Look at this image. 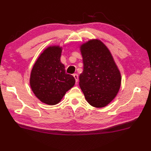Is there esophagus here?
Returning <instances> with one entry per match:
<instances>
[{"label": "esophagus", "mask_w": 151, "mask_h": 151, "mask_svg": "<svg viewBox=\"0 0 151 151\" xmlns=\"http://www.w3.org/2000/svg\"><path fill=\"white\" fill-rule=\"evenodd\" d=\"M73 76H74V78H75V81H76V82L77 83L78 82V75L76 73H75V74H73Z\"/></svg>", "instance_id": "obj_1"}]
</instances>
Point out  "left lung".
I'll return each instance as SVG.
<instances>
[{
  "label": "left lung",
  "mask_w": 151,
  "mask_h": 151,
  "mask_svg": "<svg viewBox=\"0 0 151 151\" xmlns=\"http://www.w3.org/2000/svg\"><path fill=\"white\" fill-rule=\"evenodd\" d=\"M84 69L79 85L88 103L104 107L117 95L121 86L119 70L105 45L93 40L81 47Z\"/></svg>",
  "instance_id": "left-lung-1"
}]
</instances>
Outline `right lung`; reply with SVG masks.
I'll return each instance as SVG.
<instances>
[{"label":"right lung","mask_w":151,"mask_h":151,"mask_svg":"<svg viewBox=\"0 0 151 151\" xmlns=\"http://www.w3.org/2000/svg\"><path fill=\"white\" fill-rule=\"evenodd\" d=\"M61 53L58 46L48 47L38 58L30 75L32 90L41 102L49 105L58 103L75 84V78L65 73L60 62Z\"/></svg>","instance_id":"add662e5"}]
</instances>
